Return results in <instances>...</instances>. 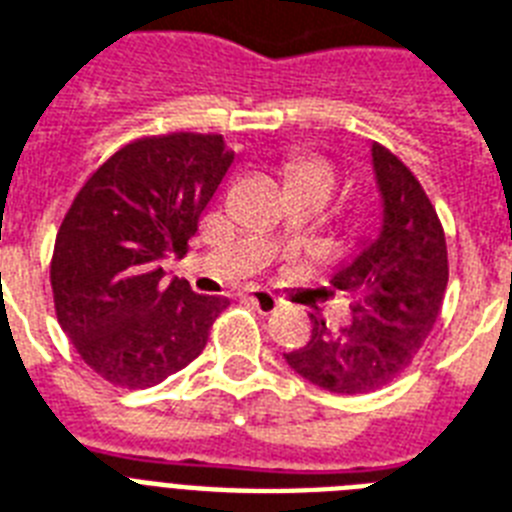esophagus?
I'll use <instances>...</instances> for the list:
<instances>
[{"instance_id": "34e87169", "label": "esophagus", "mask_w": 512, "mask_h": 512, "mask_svg": "<svg viewBox=\"0 0 512 512\" xmlns=\"http://www.w3.org/2000/svg\"><path fill=\"white\" fill-rule=\"evenodd\" d=\"M247 299L260 310V313H273V310L281 305V299H278L276 294L263 292V289H252V292H247Z\"/></svg>"}]
</instances>
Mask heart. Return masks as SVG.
<instances>
[{
    "label": "heart",
    "instance_id": "obj_1",
    "mask_svg": "<svg viewBox=\"0 0 512 512\" xmlns=\"http://www.w3.org/2000/svg\"><path fill=\"white\" fill-rule=\"evenodd\" d=\"M310 176L326 178V181L334 184V173H331V168L321 160H305V162H299L297 168H294V178H297V181L299 178H310Z\"/></svg>",
    "mask_w": 512,
    "mask_h": 512
}]
</instances>
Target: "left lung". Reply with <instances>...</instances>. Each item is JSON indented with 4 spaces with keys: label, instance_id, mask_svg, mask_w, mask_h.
Here are the masks:
<instances>
[{
    "label": "left lung",
    "instance_id": "8db88e82",
    "mask_svg": "<svg viewBox=\"0 0 512 512\" xmlns=\"http://www.w3.org/2000/svg\"><path fill=\"white\" fill-rule=\"evenodd\" d=\"M371 165L378 234L365 236L331 276L350 297L352 323L331 328L310 315V342L284 355L299 376L334 394L376 392L402 376L439 318L450 278L442 223L418 178L376 141Z\"/></svg>",
    "mask_w": 512,
    "mask_h": 512
}]
</instances>
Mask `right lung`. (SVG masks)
Returning a JSON list of instances; mask_svg holds the SVG:
<instances>
[{
	"label": "right lung",
	"mask_w": 512,
	"mask_h": 512,
	"mask_svg": "<svg viewBox=\"0 0 512 512\" xmlns=\"http://www.w3.org/2000/svg\"><path fill=\"white\" fill-rule=\"evenodd\" d=\"M234 149L220 134L136 139L107 157L54 239V310L91 371L147 389L199 357L226 297L191 292L162 263L184 257Z\"/></svg>",
	"instance_id": "add662e5"
}]
</instances>
